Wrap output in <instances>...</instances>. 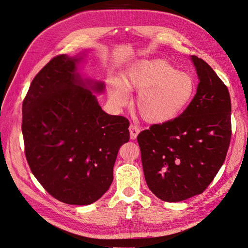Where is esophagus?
<instances>
[{
	"label": "esophagus",
	"instance_id": "obj_1",
	"mask_svg": "<svg viewBox=\"0 0 248 248\" xmlns=\"http://www.w3.org/2000/svg\"><path fill=\"white\" fill-rule=\"evenodd\" d=\"M129 134H130V139L131 140H136L137 139V137H138V134L140 133V128L137 125V124H131L130 125H129Z\"/></svg>",
	"mask_w": 248,
	"mask_h": 248
}]
</instances>
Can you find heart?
I'll return each instance as SVG.
<instances>
[{"mask_svg":"<svg viewBox=\"0 0 248 248\" xmlns=\"http://www.w3.org/2000/svg\"><path fill=\"white\" fill-rule=\"evenodd\" d=\"M122 81L110 79L108 96L118 106L128 101V92H140L137 108L148 124H161L178 118L191 104L196 83L187 72L162 59H144L131 65Z\"/></svg>","mask_w":248,"mask_h":248,"instance_id":"b5f03b06","label":"heart"}]
</instances>
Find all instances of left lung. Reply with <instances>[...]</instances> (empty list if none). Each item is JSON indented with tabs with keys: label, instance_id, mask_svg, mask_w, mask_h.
<instances>
[{
	"label": "left lung",
	"instance_id": "obj_1",
	"mask_svg": "<svg viewBox=\"0 0 248 248\" xmlns=\"http://www.w3.org/2000/svg\"><path fill=\"white\" fill-rule=\"evenodd\" d=\"M197 93L175 120L138 136L145 181L162 201L181 202L204 192L226 159L232 137L228 87L202 59L191 56Z\"/></svg>",
	"mask_w": 248,
	"mask_h": 248
}]
</instances>
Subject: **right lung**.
<instances>
[{"mask_svg": "<svg viewBox=\"0 0 248 248\" xmlns=\"http://www.w3.org/2000/svg\"><path fill=\"white\" fill-rule=\"evenodd\" d=\"M81 60L61 54L36 74L22 103L21 130L41 186L65 204L85 206L109 188L129 123L102 109L93 92L102 93L105 85L80 76Z\"/></svg>", "mask_w": 248, "mask_h": 248, "instance_id": "right-lung-1", "label": "right lung"}]
</instances>
